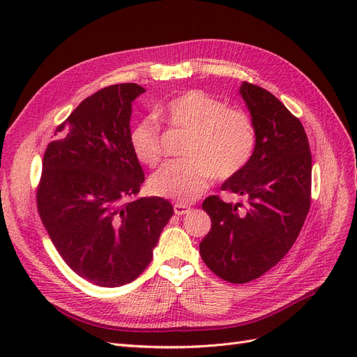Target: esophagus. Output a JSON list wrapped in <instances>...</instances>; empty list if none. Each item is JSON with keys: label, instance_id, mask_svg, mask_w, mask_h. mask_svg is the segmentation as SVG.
Returning <instances> with one entry per match:
<instances>
[{"label": "esophagus", "instance_id": "1", "mask_svg": "<svg viewBox=\"0 0 357 357\" xmlns=\"http://www.w3.org/2000/svg\"><path fill=\"white\" fill-rule=\"evenodd\" d=\"M189 211H190V207H188V205H185V204H176L174 205V213L177 215H183V214H186Z\"/></svg>", "mask_w": 357, "mask_h": 357}]
</instances>
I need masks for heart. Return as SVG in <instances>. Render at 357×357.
Returning <instances> with one entry per match:
<instances>
[{"label":"heart","instance_id":"b5f03b06","mask_svg":"<svg viewBox=\"0 0 357 357\" xmlns=\"http://www.w3.org/2000/svg\"><path fill=\"white\" fill-rule=\"evenodd\" d=\"M160 116L171 126L186 129L190 137L183 150L186 158L167 162L149 178V189L156 197L193 202L207 190L213 176H236L255 153L256 131L252 119L202 91L193 89L174 96L164 105ZM129 146L142 164H158L162 139L155 119L143 117L131 128Z\"/></svg>","mask_w":357,"mask_h":357}]
</instances>
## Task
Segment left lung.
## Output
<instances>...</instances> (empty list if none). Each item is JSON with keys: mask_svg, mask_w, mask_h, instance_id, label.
Returning <instances> with one entry per match:
<instances>
[{"mask_svg": "<svg viewBox=\"0 0 357 357\" xmlns=\"http://www.w3.org/2000/svg\"><path fill=\"white\" fill-rule=\"evenodd\" d=\"M240 95L256 131L255 153L222 190L247 198L202 202L211 231L199 244L202 261L231 283H247L277 265L296 241L311 202V152L304 126L264 88L241 83Z\"/></svg>", "mask_w": 357, "mask_h": 357, "instance_id": "1", "label": "left lung"}]
</instances>
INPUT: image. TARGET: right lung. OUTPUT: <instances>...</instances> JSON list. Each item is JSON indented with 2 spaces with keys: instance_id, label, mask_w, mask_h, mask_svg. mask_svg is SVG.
I'll list each match as a JSON object with an SVG mask.
<instances>
[{
  "instance_id": "1",
  "label": "right lung",
  "mask_w": 357,
  "mask_h": 357,
  "mask_svg": "<svg viewBox=\"0 0 357 357\" xmlns=\"http://www.w3.org/2000/svg\"><path fill=\"white\" fill-rule=\"evenodd\" d=\"M143 92L122 83L88 96L43 158L41 222L66 264L96 286H123L142 274L174 213L164 198L132 199L144 172L129 146V122Z\"/></svg>"
}]
</instances>
